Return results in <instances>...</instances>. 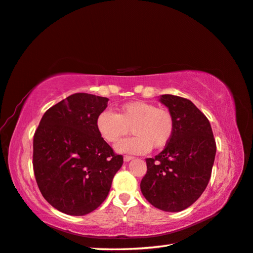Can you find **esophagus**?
I'll list each match as a JSON object with an SVG mask.
<instances>
[{
	"label": "esophagus",
	"mask_w": 253,
	"mask_h": 253,
	"mask_svg": "<svg viewBox=\"0 0 253 253\" xmlns=\"http://www.w3.org/2000/svg\"><path fill=\"white\" fill-rule=\"evenodd\" d=\"M134 159V156H130V155H125L124 156V160H125L126 162H128V161H131V160Z\"/></svg>",
	"instance_id": "esophagus-1"
}]
</instances>
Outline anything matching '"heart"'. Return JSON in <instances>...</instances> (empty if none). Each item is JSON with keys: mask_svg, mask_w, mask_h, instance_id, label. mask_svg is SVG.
Here are the masks:
<instances>
[{"mask_svg": "<svg viewBox=\"0 0 253 253\" xmlns=\"http://www.w3.org/2000/svg\"><path fill=\"white\" fill-rule=\"evenodd\" d=\"M95 127L103 141L110 144L133 131V137L120 141L115 146L118 153L144 154L154 148H163L174 133L173 115L154 103L131 101L120 107L118 115L102 110L95 119Z\"/></svg>", "mask_w": 253, "mask_h": 253, "instance_id": "heart-1", "label": "heart"}]
</instances>
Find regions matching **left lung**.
Returning a JSON list of instances; mask_svg holds the SVG:
<instances>
[{
  "label": "left lung",
  "mask_w": 253,
  "mask_h": 253,
  "mask_svg": "<svg viewBox=\"0 0 253 253\" xmlns=\"http://www.w3.org/2000/svg\"><path fill=\"white\" fill-rule=\"evenodd\" d=\"M160 101L173 115L174 133L161 153L146 159L141 190L159 210L180 211L191 206L206 189L216 143L206 116L190 100L163 94Z\"/></svg>",
  "instance_id": "left-lung-1"
}]
</instances>
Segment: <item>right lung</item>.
<instances>
[{
  "label": "right lung",
  "instance_id": "1",
  "mask_svg": "<svg viewBox=\"0 0 253 253\" xmlns=\"http://www.w3.org/2000/svg\"><path fill=\"white\" fill-rule=\"evenodd\" d=\"M108 98L74 93L43 114L34 135L33 164L42 195L62 213L82 216L101 205L122 168L95 119Z\"/></svg>",
  "mask_w": 253,
  "mask_h": 253
}]
</instances>
